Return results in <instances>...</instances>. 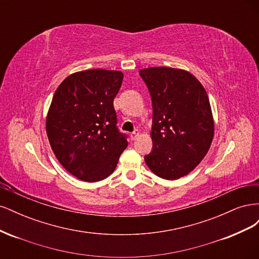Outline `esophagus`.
I'll list each match as a JSON object with an SVG mask.
<instances>
[{
    "label": "esophagus",
    "instance_id": "1",
    "mask_svg": "<svg viewBox=\"0 0 259 259\" xmlns=\"http://www.w3.org/2000/svg\"><path fill=\"white\" fill-rule=\"evenodd\" d=\"M138 135H139V132L138 131H134L133 133H131V139L132 140H135Z\"/></svg>",
    "mask_w": 259,
    "mask_h": 259
}]
</instances>
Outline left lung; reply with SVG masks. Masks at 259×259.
<instances>
[{"label": "left lung", "mask_w": 259, "mask_h": 259, "mask_svg": "<svg viewBox=\"0 0 259 259\" xmlns=\"http://www.w3.org/2000/svg\"><path fill=\"white\" fill-rule=\"evenodd\" d=\"M152 101V151L148 167L163 179L189 174L206 155L214 136L207 94L190 72L167 67L142 69Z\"/></svg>", "instance_id": "obj_1"}]
</instances>
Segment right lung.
Wrapping results in <instances>:
<instances>
[{
    "mask_svg": "<svg viewBox=\"0 0 259 259\" xmlns=\"http://www.w3.org/2000/svg\"><path fill=\"white\" fill-rule=\"evenodd\" d=\"M122 81L121 71L85 70L66 77L54 94L46 117L51 147L61 165L84 182L110 176L127 147L113 107Z\"/></svg>",
    "mask_w": 259,
    "mask_h": 259,
    "instance_id": "add662e5",
    "label": "right lung"
}]
</instances>
